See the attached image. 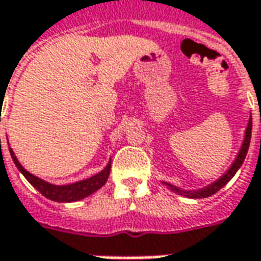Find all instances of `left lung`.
<instances>
[{
    "label": "left lung",
    "instance_id": "obj_1",
    "mask_svg": "<svg viewBox=\"0 0 261 261\" xmlns=\"http://www.w3.org/2000/svg\"><path fill=\"white\" fill-rule=\"evenodd\" d=\"M250 139H251V119H250L248 126H247L244 142H243V145H241V149H240V152H238V155H237L236 161L232 163V166L229 167V170L226 171L225 174L222 175L221 178H218L215 183L209 185L207 187H205V189H202V190H195V192H186V190H180L178 187H174V186L168 185V183H167V185L170 186L171 190L177 192L178 195H185L187 196V197H193V199H202V197H209V196L215 195L219 189H222V187L236 175V173L238 171V168L243 166V163H244V160H246L247 151H248V146H250Z\"/></svg>",
    "mask_w": 261,
    "mask_h": 261
}]
</instances>
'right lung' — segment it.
<instances>
[{"label": "right lung", "instance_id": "right-lung-1", "mask_svg": "<svg viewBox=\"0 0 261 261\" xmlns=\"http://www.w3.org/2000/svg\"><path fill=\"white\" fill-rule=\"evenodd\" d=\"M10 154H11V158L14 161L15 167L21 171V174L27 178V181L33 186L36 190H39L45 197L54 200V202H76L80 199H84V197L90 196L91 193H94L95 190H98L101 186H105L107 178H109V174H110V163H109L103 171H100L98 174L93 175V177H90L87 180H81V181H76V183H72V185L55 186L50 185V183H46L45 180L30 174L27 170H24L23 166L18 163V160L15 158L11 148H10Z\"/></svg>", "mask_w": 261, "mask_h": 261}]
</instances>
